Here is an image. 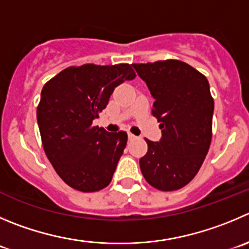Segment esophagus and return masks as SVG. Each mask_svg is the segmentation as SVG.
<instances>
[{
	"label": "esophagus",
	"mask_w": 249,
	"mask_h": 249,
	"mask_svg": "<svg viewBox=\"0 0 249 249\" xmlns=\"http://www.w3.org/2000/svg\"><path fill=\"white\" fill-rule=\"evenodd\" d=\"M136 138H137V137L134 136L133 133H131V132H128V139H129V141H133V139H136Z\"/></svg>",
	"instance_id": "esophagus-1"
}]
</instances>
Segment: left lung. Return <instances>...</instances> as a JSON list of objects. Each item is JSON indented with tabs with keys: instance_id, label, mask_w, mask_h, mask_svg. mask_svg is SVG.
I'll return each instance as SVG.
<instances>
[{
	"instance_id": "1",
	"label": "left lung",
	"mask_w": 249,
	"mask_h": 249,
	"mask_svg": "<svg viewBox=\"0 0 249 249\" xmlns=\"http://www.w3.org/2000/svg\"><path fill=\"white\" fill-rule=\"evenodd\" d=\"M155 99L151 115L162 137L145 139L141 171L159 191H176L198 174L212 143L214 99L204 74L178 60L133 63Z\"/></svg>"
}]
</instances>
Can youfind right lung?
<instances>
[{
    "label": "right lung",
    "instance_id": "1",
    "mask_svg": "<svg viewBox=\"0 0 249 249\" xmlns=\"http://www.w3.org/2000/svg\"><path fill=\"white\" fill-rule=\"evenodd\" d=\"M136 78L132 65L71 66L45 83L36 108L45 154L65 183L80 192L110 184L127 133L93 126L115 88Z\"/></svg>",
    "mask_w": 249,
    "mask_h": 249
}]
</instances>
